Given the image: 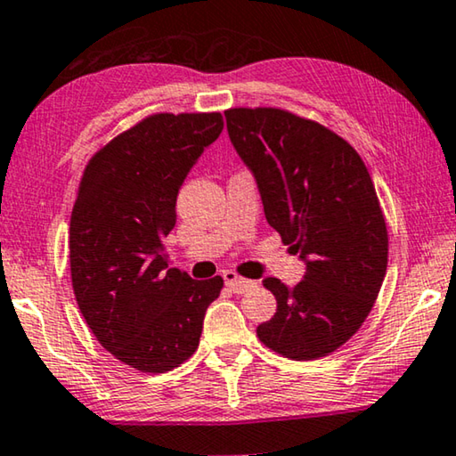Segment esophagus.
Returning <instances> with one entry per match:
<instances>
[{
	"instance_id": "34e87169",
	"label": "esophagus",
	"mask_w": 456,
	"mask_h": 456,
	"mask_svg": "<svg viewBox=\"0 0 456 456\" xmlns=\"http://www.w3.org/2000/svg\"><path fill=\"white\" fill-rule=\"evenodd\" d=\"M222 277H224V281H226V285L230 287V291H234V293H244V291L252 289V287H256V281L238 277L234 271H226Z\"/></svg>"
}]
</instances>
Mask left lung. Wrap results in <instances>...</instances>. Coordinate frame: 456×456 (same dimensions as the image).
Masks as SVG:
<instances>
[{
  "label": "left lung",
  "instance_id": "left-lung-1",
  "mask_svg": "<svg viewBox=\"0 0 456 456\" xmlns=\"http://www.w3.org/2000/svg\"><path fill=\"white\" fill-rule=\"evenodd\" d=\"M224 116L265 218L305 263L297 285L263 281L277 312L258 338L287 359L330 354L365 322L387 271V228L367 167L346 140L285 110Z\"/></svg>",
  "mask_w": 456,
  "mask_h": 456
}]
</instances>
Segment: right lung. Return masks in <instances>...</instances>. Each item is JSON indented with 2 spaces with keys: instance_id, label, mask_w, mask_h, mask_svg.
I'll return each instance as SVG.
<instances>
[{
  "instance_id": "add662e5",
  "label": "right lung",
  "mask_w": 456,
  "mask_h": 456,
  "mask_svg": "<svg viewBox=\"0 0 456 456\" xmlns=\"http://www.w3.org/2000/svg\"><path fill=\"white\" fill-rule=\"evenodd\" d=\"M222 128L218 111L149 116L83 173L69 228L75 299L100 345L140 373L187 361L220 296V275L195 281L169 269L163 238L187 173Z\"/></svg>"
}]
</instances>
